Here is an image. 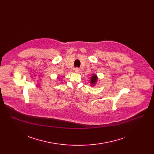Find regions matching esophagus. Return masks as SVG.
<instances>
[{
  "label": "esophagus",
  "mask_w": 154,
  "mask_h": 154,
  "mask_svg": "<svg viewBox=\"0 0 154 154\" xmlns=\"http://www.w3.org/2000/svg\"><path fill=\"white\" fill-rule=\"evenodd\" d=\"M75 72H77V73H80L81 69H80V68H76L75 69Z\"/></svg>",
  "instance_id": "34e87169"
}]
</instances>
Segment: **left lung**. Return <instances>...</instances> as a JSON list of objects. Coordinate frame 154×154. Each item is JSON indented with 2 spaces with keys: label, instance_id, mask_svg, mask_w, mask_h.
I'll return each mask as SVG.
<instances>
[{
  "label": "left lung",
  "instance_id": "left-lung-1",
  "mask_svg": "<svg viewBox=\"0 0 154 154\" xmlns=\"http://www.w3.org/2000/svg\"><path fill=\"white\" fill-rule=\"evenodd\" d=\"M97 80V77H96V75H93V77H91V84H94L95 83H96V80Z\"/></svg>",
  "mask_w": 154,
  "mask_h": 154
}]
</instances>
